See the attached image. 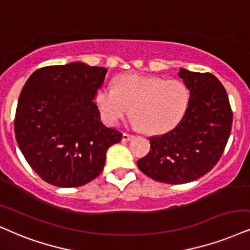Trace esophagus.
<instances>
[{
  "label": "esophagus",
  "instance_id": "esophagus-1",
  "mask_svg": "<svg viewBox=\"0 0 250 250\" xmlns=\"http://www.w3.org/2000/svg\"><path fill=\"white\" fill-rule=\"evenodd\" d=\"M132 137H134V136L130 135V134H128V132H123V134H122V141H123V142L130 141Z\"/></svg>",
  "mask_w": 250,
  "mask_h": 250
}]
</instances>
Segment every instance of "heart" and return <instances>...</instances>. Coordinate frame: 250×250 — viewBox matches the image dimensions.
Segmentation results:
<instances>
[{
	"label": "heart",
	"instance_id": "b5f03b06",
	"mask_svg": "<svg viewBox=\"0 0 250 250\" xmlns=\"http://www.w3.org/2000/svg\"><path fill=\"white\" fill-rule=\"evenodd\" d=\"M97 103L105 119L119 125L134 113V125L151 134L172 129L187 110L189 91L182 82L153 76L128 75L119 78L115 87L99 91Z\"/></svg>",
	"mask_w": 250,
	"mask_h": 250
}]
</instances>
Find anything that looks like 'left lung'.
Here are the masks:
<instances>
[{
  "label": "left lung",
  "instance_id": "1",
  "mask_svg": "<svg viewBox=\"0 0 250 250\" xmlns=\"http://www.w3.org/2000/svg\"><path fill=\"white\" fill-rule=\"evenodd\" d=\"M179 76L190 92L187 110L174 129L148 138L150 152L137 162L148 178L169 185L209 173L224 153L233 122L229 96L216 76L186 69Z\"/></svg>",
  "mask_w": 250,
  "mask_h": 250
}]
</instances>
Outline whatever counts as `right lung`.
Masks as SVG:
<instances>
[{"label": "right lung", "mask_w": 250, "mask_h": 250, "mask_svg": "<svg viewBox=\"0 0 250 250\" xmlns=\"http://www.w3.org/2000/svg\"><path fill=\"white\" fill-rule=\"evenodd\" d=\"M107 69L82 62L48 65L30 76L18 99L15 135L43 181L81 187L103 172L106 151L122 140L107 128L93 99Z\"/></svg>", "instance_id": "obj_1"}]
</instances>
